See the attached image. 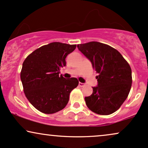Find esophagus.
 I'll return each mask as SVG.
<instances>
[{
  "label": "esophagus",
  "mask_w": 148,
  "mask_h": 148,
  "mask_svg": "<svg viewBox=\"0 0 148 148\" xmlns=\"http://www.w3.org/2000/svg\"><path fill=\"white\" fill-rule=\"evenodd\" d=\"M78 85H79L80 87H83V86H85V83H80V82H79V83H78Z\"/></svg>",
  "instance_id": "esophagus-1"
}]
</instances>
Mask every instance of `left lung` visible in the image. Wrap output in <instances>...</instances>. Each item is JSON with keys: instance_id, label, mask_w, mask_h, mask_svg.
<instances>
[{"instance_id": "1", "label": "left lung", "mask_w": 148, "mask_h": 148, "mask_svg": "<svg viewBox=\"0 0 148 148\" xmlns=\"http://www.w3.org/2000/svg\"><path fill=\"white\" fill-rule=\"evenodd\" d=\"M91 61L98 75V85L91 96L85 97L87 107L99 115L115 112L128 97L132 85V71L119 52L108 45L91 42L77 45Z\"/></svg>"}]
</instances>
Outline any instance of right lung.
<instances>
[{
	"label": "right lung",
	"mask_w": 148,
	"mask_h": 148,
	"mask_svg": "<svg viewBox=\"0 0 148 148\" xmlns=\"http://www.w3.org/2000/svg\"><path fill=\"white\" fill-rule=\"evenodd\" d=\"M76 45L52 42L37 48L26 58L20 78L25 96L38 111L52 114L65 107L70 93L78 85L76 78L59 76L65 58Z\"/></svg>",
	"instance_id": "add662e5"
}]
</instances>
